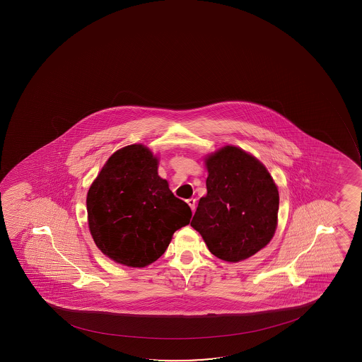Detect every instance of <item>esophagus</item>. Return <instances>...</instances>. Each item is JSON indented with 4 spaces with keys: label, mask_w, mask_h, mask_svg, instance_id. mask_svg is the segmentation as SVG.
I'll return each instance as SVG.
<instances>
[{
    "label": "esophagus",
    "mask_w": 362,
    "mask_h": 362,
    "mask_svg": "<svg viewBox=\"0 0 362 362\" xmlns=\"http://www.w3.org/2000/svg\"><path fill=\"white\" fill-rule=\"evenodd\" d=\"M187 204L189 205V208L192 209V211H194V210H196V199H193V198L187 199Z\"/></svg>",
    "instance_id": "obj_1"
}]
</instances>
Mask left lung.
Segmentation results:
<instances>
[{
    "label": "left lung",
    "instance_id": "1",
    "mask_svg": "<svg viewBox=\"0 0 362 362\" xmlns=\"http://www.w3.org/2000/svg\"><path fill=\"white\" fill-rule=\"evenodd\" d=\"M205 164L208 193L191 226L216 257L227 262L251 257L274 235L278 187L262 163L235 146L210 154Z\"/></svg>",
    "mask_w": 362,
    "mask_h": 362
}]
</instances>
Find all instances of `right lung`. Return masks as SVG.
<instances>
[{
    "instance_id": "right-lung-1",
    "label": "right lung",
    "mask_w": 362,
    "mask_h": 362,
    "mask_svg": "<svg viewBox=\"0 0 362 362\" xmlns=\"http://www.w3.org/2000/svg\"><path fill=\"white\" fill-rule=\"evenodd\" d=\"M88 225L103 254L124 266L157 261L191 208L158 175V159L144 145H130L108 158L87 196Z\"/></svg>"
}]
</instances>
